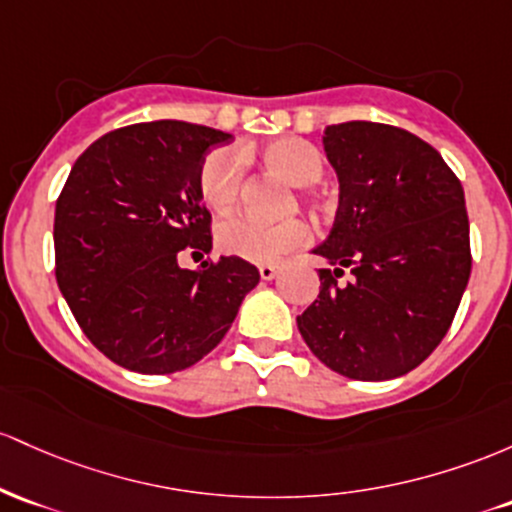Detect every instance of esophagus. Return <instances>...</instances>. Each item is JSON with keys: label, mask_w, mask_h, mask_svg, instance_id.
I'll return each mask as SVG.
<instances>
[{"label": "esophagus", "mask_w": 512, "mask_h": 512, "mask_svg": "<svg viewBox=\"0 0 512 512\" xmlns=\"http://www.w3.org/2000/svg\"><path fill=\"white\" fill-rule=\"evenodd\" d=\"M280 268L275 266V263H261L258 266V275H261V280H273L275 275H278Z\"/></svg>", "instance_id": "obj_1"}]
</instances>
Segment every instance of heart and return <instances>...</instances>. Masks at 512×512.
<instances>
[{
	"mask_svg": "<svg viewBox=\"0 0 512 512\" xmlns=\"http://www.w3.org/2000/svg\"><path fill=\"white\" fill-rule=\"evenodd\" d=\"M261 159L292 186H312L324 174V157L302 137H275L261 147ZM244 181V162L234 147H217L198 169L200 200L212 210H225L237 200ZM309 241L307 222L287 217L263 222L249 215H232L215 229V244L222 254L251 263H271L300 249Z\"/></svg>",
	"mask_w": 512,
	"mask_h": 512,
	"instance_id": "heart-1",
	"label": "heart"
}]
</instances>
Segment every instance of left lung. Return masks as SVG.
<instances>
[{
    "label": "left lung",
    "instance_id": "obj_1",
    "mask_svg": "<svg viewBox=\"0 0 512 512\" xmlns=\"http://www.w3.org/2000/svg\"><path fill=\"white\" fill-rule=\"evenodd\" d=\"M338 210L314 254L319 297L297 317L304 343L338 375H406L445 338L472 273L462 183L409 130L350 120L324 130ZM348 267L354 280L338 286Z\"/></svg>",
    "mask_w": 512,
    "mask_h": 512
}]
</instances>
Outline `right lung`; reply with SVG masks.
Segmentation results:
<instances>
[{"label":"right lung","instance_id":"right-lung-1","mask_svg":"<svg viewBox=\"0 0 512 512\" xmlns=\"http://www.w3.org/2000/svg\"><path fill=\"white\" fill-rule=\"evenodd\" d=\"M229 132L154 120L99 137L55 205V278L84 336L125 370L169 375L203 360L258 285L256 266L210 254L198 169Z\"/></svg>","mask_w":512,"mask_h":512}]
</instances>
